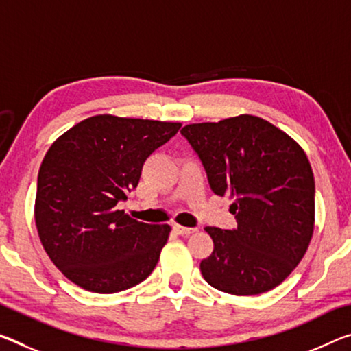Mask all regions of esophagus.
Listing matches in <instances>:
<instances>
[{"label": "esophagus", "mask_w": 351, "mask_h": 351, "mask_svg": "<svg viewBox=\"0 0 351 351\" xmlns=\"http://www.w3.org/2000/svg\"><path fill=\"white\" fill-rule=\"evenodd\" d=\"M173 231L180 236H189V234H192V232H195L197 228H186L181 225H173Z\"/></svg>", "instance_id": "1"}]
</instances>
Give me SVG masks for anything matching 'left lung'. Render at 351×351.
I'll list each match as a JSON object with an SVG mask.
<instances>
[{"instance_id":"left-lung-1","label":"left lung","mask_w":351,"mask_h":351,"mask_svg":"<svg viewBox=\"0 0 351 351\" xmlns=\"http://www.w3.org/2000/svg\"><path fill=\"white\" fill-rule=\"evenodd\" d=\"M215 195L230 197L236 230L206 226L214 252L199 264L210 286L258 295L281 285L309 247L315 184L303 148L269 121L239 115L181 130Z\"/></svg>"}]
</instances>
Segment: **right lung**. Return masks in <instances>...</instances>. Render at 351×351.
<instances>
[{"label": "right lung", "mask_w": 351, "mask_h": 351, "mask_svg": "<svg viewBox=\"0 0 351 351\" xmlns=\"http://www.w3.org/2000/svg\"><path fill=\"white\" fill-rule=\"evenodd\" d=\"M180 128L104 114L80 121L49 147L37 178L36 226L49 259L76 286L121 292L154 270L170 226L137 221L117 203Z\"/></svg>", "instance_id": "obj_1"}]
</instances>
